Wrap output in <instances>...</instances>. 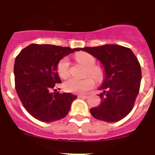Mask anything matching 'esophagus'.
<instances>
[{
  "label": "esophagus",
  "mask_w": 155,
  "mask_h": 155,
  "mask_svg": "<svg viewBox=\"0 0 155 155\" xmlns=\"http://www.w3.org/2000/svg\"><path fill=\"white\" fill-rule=\"evenodd\" d=\"M78 97L81 98H84V99H86V98H87V95H84V94H79Z\"/></svg>",
  "instance_id": "34e87169"
}]
</instances>
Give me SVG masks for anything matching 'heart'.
<instances>
[{
  "label": "heart",
  "instance_id": "1",
  "mask_svg": "<svg viewBox=\"0 0 155 155\" xmlns=\"http://www.w3.org/2000/svg\"><path fill=\"white\" fill-rule=\"evenodd\" d=\"M75 58L79 63L87 68V74L90 75L95 80L99 81L103 77V71L99 67L94 66L95 59L92 55L87 53H78ZM57 73L61 78H67L70 74V61L68 57H64L57 64ZM94 84V80L90 77L86 78L79 79L71 78L64 82V88L66 91L75 94H84L87 91L92 88Z\"/></svg>",
  "mask_w": 155,
  "mask_h": 155
}]
</instances>
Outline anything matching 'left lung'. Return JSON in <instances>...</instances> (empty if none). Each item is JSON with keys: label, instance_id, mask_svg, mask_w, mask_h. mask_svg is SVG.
I'll use <instances>...</instances> for the list:
<instances>
[{"label": "left lung", "instance_id": "1", "mask_svg": "<svg viewBox=\"0 0 155 155\" xmlns=\"http://www.w3.org/2000/svg\"><path fill=\"white\" fill-rule=\"evenodd\" d=\"M102 64L105 78L98 94L101 103L90 113L98 120L114 123L130 113L139 93L141 69L136 56L127 47L106 44L96 47L80 48Z\"/></svg>", "mask_w": 155, "mask_h": 155}]
</instances>
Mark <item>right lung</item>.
<instances>
[{
    "instance_id": "obj_1",
    "label": "right lung",
    "mask_w": 155,
    "mask_h": 155,
    "mask_svg": "<svg viewBox=\"0 0 155 155\" xmlns=\"http://www.w3.org/2000/svg\"><path fill=\"white\" fill-rule=\"evenodd\" d=\"M80 48L50 44H30L16 57L14 66L15 89L25 109L44 123L64 118L77 96L71 93L51 92L61 83L57 64L65 56Z\"/></svg>"
}]
</instances>
